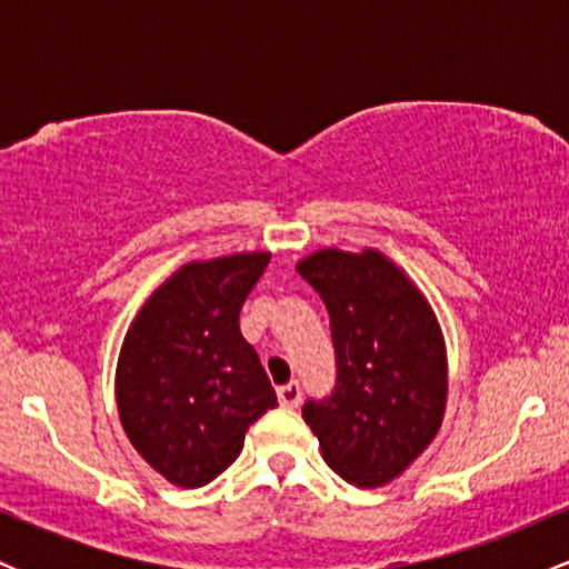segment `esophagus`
<instances>
[{"label":"esophagus","instance_id":"1","mask_svg":"<svg viewBox=\"0 0 569 569\" xmlns=\"http://www.w3.org/2000/svg\"><path fill=\"white\" fill-rule=\"evenodd\" d=\"M278 398H280V403H283V407H299V401H302V388H299V382L280 385Z\"/></svg>","mask_w":569,"mask_h":569}]
</instances>
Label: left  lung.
Segmentation results:
<instances>
[{
    "label": "left lung",
    "mask_w": 569,
    "mask_h": 569,
    "mask_svg": "<svg viewBox=\"0 0 569 569\" xmlns=\"http://www.w3.org/2000/svg\"><path fill=\"white\" fill-rule=\"evenodd\" d=\"M297 272L326 302L337 388L307 401L305 422L331 471L356 487L398 479L439 433L449 367L428 297L377 248H318Z\"/></svg>",
    "instance_id": "8db88e82"
}]
</instances>
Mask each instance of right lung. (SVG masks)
<instances>
[{"mask_svg":"<svg viewBox=\"0 0 569 569\" xmlns=\"http://www.w3.org/2000/svg\"><path fill=\"white\" fill-rule=\"evenodd\" d=\"M270 251L192 259L149 293L130 321L114 371L122 430L176 487L198 489L230 468L246 430L278 407L240 307Z\"/></svg>","mask_w":569,"mask_h":569,"instance_id":"1","label":"right lung"}]
</instances>
